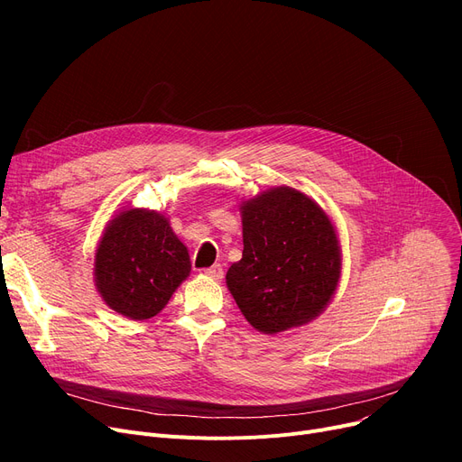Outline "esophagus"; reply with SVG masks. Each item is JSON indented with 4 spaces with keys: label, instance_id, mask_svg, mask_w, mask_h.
Segmentation results:
<instances>
[{
    "label": "esophagus",
    "instance_id": "esophagus-1",
    "mask_svg": "<svg viewBox=\"0 0 462 462\" xmlns=\"http://www.w3.org/2000/svg\"><path fill=\"white\" fill-rule=\"evenodd\" d=\"M204 275H208L209 279H215V281H221V279H223V275H225V272H223V265H221V263H215V265H211V268L204 270Z\"/></svg>",
    "mask_w": 462,
    "mask_h": 462
}]
</instances>
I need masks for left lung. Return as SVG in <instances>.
Masks as SVG:
<instances>
[{
	"mask_svg": "<svg viewBox=\"0 0 462 462\" xmlns=\"http://www.w3.org/2000/svg\"><path fill=\"white\" fill-rule=\"evenodd\" d=\"M244 256L226 286L247 322L275 335L326 309L341 277V249L324 209L292 187L241 204Z\"/></svg>",
	"mask_w": 462,
	"mask_h": 462,
	"instance_id": "8db88e82",
	"label": "left lung"
}]
</instances>
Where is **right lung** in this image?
<instances>
[{
	"label": "right lung",
	"mask_w": 462,
	"mask_h": 462,
	"mask_svg": "<svg viewBox=\"0 0 462 462\" xmlns=\"http://www.w3.org/2000/svg\"><path fill=\"white\" fill-rule=\"evenodd\" d=\"M189 273L187 247L168 218L150 209L121 211L95 253L97 290L110 309L131 320L155 317Z\"/></svg>",
	"instance_id": "1"
}]
</instances>
